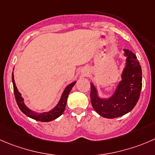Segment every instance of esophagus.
Here are the masks:
<instances>
[{
  "instance_id": "obj_1",
  "label": "esophagus",
  "mask_w": 155,
  "mask_h": 155,
  "mask_svg": "<svg viewBox=\"0 0 155 155\" xmlns=\"http://www.w3.org/2000/svg\"><path fill=\"white\" fill-rule=\"evenodd\" d=\"M83 74L85 75V76H86V75H88V73H85V72H83Z\"/></svg>"
}]
</instances>
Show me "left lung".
I'll return each mask as SVG.
<instances>
[{
  "label": "left lung",
  "instance_id": "left-lung-1",
  "mask_svg": "<svg viewBox=\"0 0 155 155\" xmlns=\"http://www.w3.org/2000/svg\"><path fill=\"white\" fill-rule=\"evenodd\" d=\"M127 57L126 66L114 94L108 98H101L94 84L91 83V102L94 110L104 118L113 119L127 114L139 101L142 89V68L131 51L124 49Z\"/></svg>",
  "mask_w": 155,
  "mask_h": 155
}]
</instances>
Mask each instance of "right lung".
<instances>
[{
    "label": "right lung",
    "mask_w": 155,
    "mask_h": 155,
    "mask_svg": "<svg viewBox=\"0 0 155 155\" xmlns=\"http://www.w3.org/2000/svg\"><path fill=\"white\" fill-rule=\"evenodd\" d=\"M12 82H13V91H14L15 98H16V103H17L18 106H19V109L22 111L23 114L28 116V117L34 119L35 120L41 121V122H49V121H52L54 120L57 119L60 116L64 113V110H65L66 105H67V98H68V95L70 94V91L74 86L76 84V81L72 82L71 84L67 85L65 88L64 91H63L62 95H61V99H60L59 102L58 104L56 105L55 107H54L51 110L48 111V112H43V113H36L35 111L30 110L26 105L24 103V99L22 98V95L18 91L17 88L16 86L14 81V76H13V72L12 73Z\"/></svg>",
    "instance_id": "obj_1"
}]
</instances>
